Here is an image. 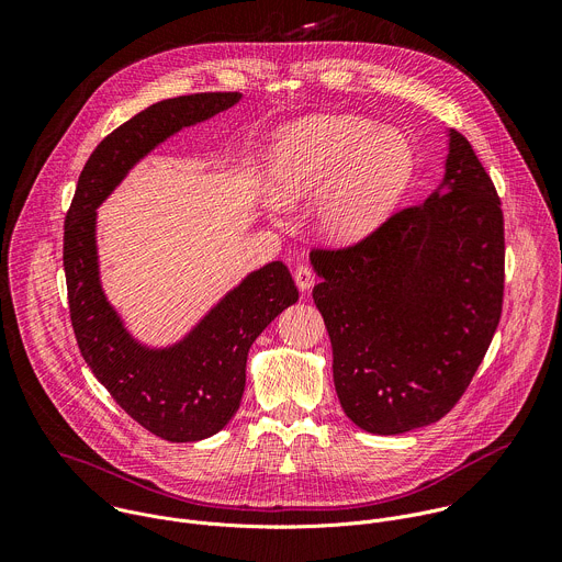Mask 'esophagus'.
Listing matches in <instances>:
<instances>
[{"instance_id": "1", "label": "esophagus", "mask_w": 562, "mask_h": 562, "mask_svg": "<svg viewBox=\"0 0 562 562\" xmlns=\"http://www.w3.org/2000/svg\"><path fill=\"white\" fill-rule=\"evenodd\" d=\"M293 280H295V284H297L300 291L311 289V284H313V280H315L313 269H311L308 265H297L295 271H293Z\"/></svg>"}]
</instances>
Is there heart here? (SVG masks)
Returning <instances> with one entry per match:
<instances>
[{"label": "heart", "instance_id": "1", "mask_svg": "<svg viewBox=\"0 0 562 562\" xmlns=\"http://www.w3.org/2000/svg\"><path fill=\"white\" fill-rule=\"evenodd\" d=\"M280 202H317V226L336 243L371 233L393 209L412 176L403 135L362 117H313L289 128L271 153Z\"/></svg>", "mask_w": 562, "mask_h": 562}]
</instances>
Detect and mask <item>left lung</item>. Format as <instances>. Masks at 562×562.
<instances>
[{"instance_id":"obj_1","label":"left lung","mask_w":562,"mask_h":562,"mask_svg":"<svg viewBox=\"0 0 562 562\" xmlns=\"http://www.w3.org/2000/svg\"><path fill=\"white\" fill-rule=\"evenodd\" d=\"M313 300L334 349L345 414L395 436L447 416L503 313L505 220L469 139L449 131L445 180L360 243L313 249Z\"/></svg>"}]
</instances>
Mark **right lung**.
<instances>
[{
    "mask_svg": "<svg viewBox=\"0 0 562 562\" xmlns=\"http://www.w3.org/2000/svg\"><path fill=\"white\" fill-rule=\"evenodd\" d=\"M239 98L195 93L162 100L117 126L79 173L64 222V273L77 347L115 403L169 442L204 440L233 418L245 393L249 349L278 313L297 302V289L289 269L271 262L228 291L184 340L148 349L124 329L102 291L95 209L159 142L231 109Z\"/></svg>",
    "mask_w": 562,
    "mask_h": 562,
    "instance_id": "1",
    "label": "right lung"
}]
</instances>
